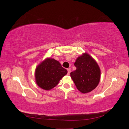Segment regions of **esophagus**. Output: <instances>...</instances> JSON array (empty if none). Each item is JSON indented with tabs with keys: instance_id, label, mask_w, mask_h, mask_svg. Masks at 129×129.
Returning <instances> with one entry per match:
<instances>
[{
	"instance_id": "obj_1",
	"label": "esophagus",
	"mask_w": 129,
	"mask_h": 129,
	"mask_svg": "<svg viewBox=\"0 0 129 129\" xmlns=\"http://www.w3.org/2000/svg\"><path fill=\"white\" fill-rule=\"evenodd\" d=\"M67 71H68V75H69L70 73H71V69L70 68L67 69Z\"/></svg>"
}]
</instances>
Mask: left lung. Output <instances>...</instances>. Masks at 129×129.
I'll return each instance as SVG.
<instances>
[{
    "label": "left lung",
    "instance_id": "left-lung-1",
    "mask_svg": "<svg viewBox=\"0 0 129 129\" xmlns=\"http://www.w3.org/2000/svg\"><path fill=\"white\" fill-rule=\"evenodd\" d=\"M74 65L76 69L71 76L77 89L82 93L91 91L98 85L101 71L96 61L88 53L78 57Z\"/></svg>",
    "mask_w": 129,
    "mask_h": 129
}]
</instances>
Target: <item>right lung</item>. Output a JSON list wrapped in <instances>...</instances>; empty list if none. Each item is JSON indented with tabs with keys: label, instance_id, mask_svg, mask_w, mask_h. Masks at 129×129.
Returning <instances> with one entry per match:
<instances>
[{
	"label": "right lung",
	"instance_id": "right-lung-1",
	"mask_svg": "<svg viewBox=\"0 0 129 129\" xmlns=\"http://www.w3.org/2000/svg\"><path fill=\"white\" fill-rule=\"evenodd\" d=\"M67 74L60 62L52 58H47L36 69L35 79L40 88L49 90L57 85L61 79Z\"/></svg>",
	"mask_w": 129,
	"mask_h": 129
}]
</instances>
